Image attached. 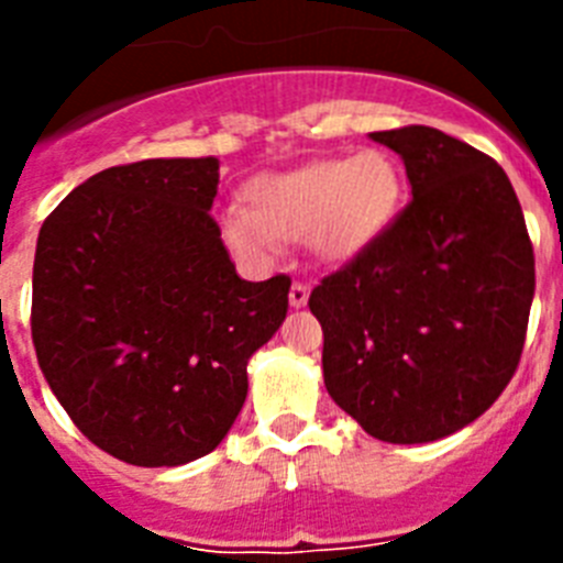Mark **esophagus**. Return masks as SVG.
I'll use <instances>...</instances> for the list:
<instances>
[{"instance_id":"obj_1","label":"esophagus","mask_w":563,"mask_h":563,"mask_svg":"<svg viewBox=\"0 0 563 563\" xmlns=\"http://www.w3.org/2000/svg\"><path fill=\"white\" fill-rule=\"evenodd\" d=\"M307 298H310V287L305 285V282H292L290 287V307H305Z\"/></svg>"}]
</instances>
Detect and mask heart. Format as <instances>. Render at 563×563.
Wrapping results in <instances>:
<instances>
[{"instance_id":"1","label":"heart","mask_w":563,"mask_h":563,"mask_svg":"<svg viewBox=\"0 0 563 563\" xmlns=\"http://www.w3.org/2000/svg\"><path fill=\"white\" fill-rule=\"evenodd\" d=\"M400 174L383 152L324 157L290 172L256 174L247 208L220 213V236L239 258L271 265L282 242H307L321 262H346L395 217Z\"/></svg>"}]
</instances>
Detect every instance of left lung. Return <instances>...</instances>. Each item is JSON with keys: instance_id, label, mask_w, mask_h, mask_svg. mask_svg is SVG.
Returning <instances> with one entry per match:
<instances>
[{"instance_id": "left-lung-1", "label": "left lung", "mask_w": 563, "mask_h": 563, "mask_svg": "<svg viewBox=\"0 0 563 563\" xmlns=\"http://www.w3.org/2000/svg\"><path fill=\"white\" fill-rule=\"evenodd\" d=\"M369 137L402 157L411 202L310 292L324 386L375 440L434 442L485 415L514 377L533 245L494 157L431 126Z\"/></svg>"}]
</instances>
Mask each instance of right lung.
<instances>
[{
  "mask_svg": "<svg viewBox=\"0 0 563 563\" xmlns=\"http://www.w3.org/2000/svg\"><path fill=\"white\" fill-rule=\"evenodd\" d=\"M217 186V157L103 168L38 231V366L78 431L129 465L211 454L287 316L290 278L236 276L208 213Z\"/></svg>",
  "mask_w": 563,
  "mask_h": 563,
  "instance_id": "add662e5",
  "label": "right lung"
}]
</instances>
